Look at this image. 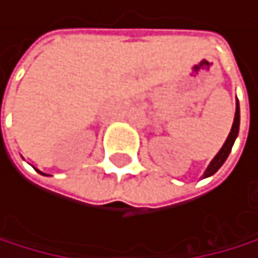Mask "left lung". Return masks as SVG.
<instances>
[{
	"label": "left lung",
	"instance_id": "8db88e82",
	"mask_svg": "<svg viewBox=\"0 0 258 258\" xmlns=\"http://www.w3.org/2000/svg\"><path fill=\"white\" fill-rule=\"evenodd\" d=\"M238 128H240V108H238V102H237V111H235V117H234V123H232V130H231L229 136H227L224 145L221 147V150L218 152V155L212 159V162L209 164V167H207V170L204 172V178L214 175L218 168L224 164V161L227 159V156H229V153L232 150V145H234L235 138L238 135Z\"/></svg>",
	"mask_w": 258,
	"mask_h": 258
}]
</instances>
